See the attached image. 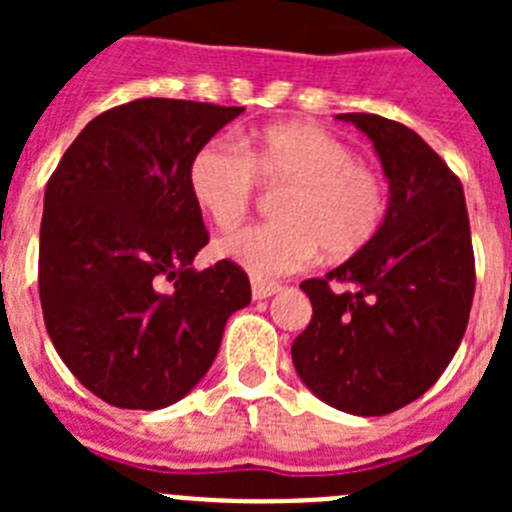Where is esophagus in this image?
I'll return each instance as SVG.
<instances>
[{
	"mask_svg": "<svg viewBox=\"0 0 512 512\" xmlns=\"http://www.w3.org/2000/svg\"><path fill=\"white\" fill-rule=\"evenodd\" d=\"M282 292L279 282H266V279H251V295L253 300H266V297Z\"/></svg>",
	"mask_w": 512,
	"mask_h": 512,
	"instance_id": "1",
	"label": "esophagus"
}]
</instances>
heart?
Returning a JSON list of instances; mask_svg holds the SVG:
<instances>
[{
  "mask_svg": "<svg viewBox=\"0 0 512 512\" xmlns=\"http://www.w3.org/2000/svg\"><path fill=\"white\" fill-rule=\"evenodd\" d=\"M264 184H287L282 223L251 225L217 243V253L259 279L284 277L318 259H348L372 243L387 194L354 151L312 122H282L233 140H210L189 164V192L217 230H233Z\"/></svg>",
  "mask_w": 512,
  "mask_h": 512,
  "instance_id": "b5f03b06",
  "label": "heart"
}]
</instances>
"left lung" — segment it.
Listing matches in <instances>:
<instances>
[{"label": "left lung", "instance_id": "left-lung-1", "mask_svg": "<svg viewBox=\"0 0 512 512\" xmlns=\"http://www.w3.org/2000/svg\"><path fill=\"white\" fill-rule=\"evenodd\" d=\"M374 143L390 202L372 243L300 289L312 320L292 343L307 390L343 413L387 415L431 390L454 359L474 297L464 189L415 130L346 112Z\"/></svg>", "mask_w": 512, "mask_h": 512}]
</instances>
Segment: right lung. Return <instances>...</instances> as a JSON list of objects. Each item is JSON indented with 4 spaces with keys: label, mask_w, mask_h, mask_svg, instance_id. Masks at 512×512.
I'll use <instances>...</instances> for the list:
<instances>
[{
    "label": "right lung",
    "mask_w": 512,
    "mask_h": 512,
    "mask_svg": "<svg viewBox=\"0 0 512 512\" xmlns=\"http://www.w3.org/2000/svg\"><path fill=\"white\" fill-rule=\"evenodd\" d=\"M241 112L161 97L112 107L76 135L45 187V328L71 374L115 408L182 400L215 361L230 315L251 302L233 261L192 266L207 230L189 164Z\"/></svg>",
    "instance_id": "right-lung-1"
}]
</instances>
